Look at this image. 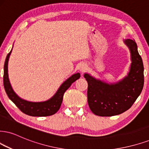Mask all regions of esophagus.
Segmentation results:
<instances>
[{
  "label": "esophagus",
  "mask_w": 149,
  "mask_h": 149,
  "mask_svg": "<svg viewBox=\"0 0 149 149\" xmlns=\"http://www.w3.org/2000/svg\"><path fill=\"white\" fill-rule=\"evenodd\" d=\"M86 64H81L80 67H79V70L81 73H84V72L86 71Z\"/></svg>",
  "instance_id": "1"
}]
</instances>
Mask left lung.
I'll list each match as a JSON object with an SVG mask.
<instances>
[{"mask_svg": "<svg viewBox=\"0 0 149 149\" xmlns=\"http://www.w3.org/2000/svg\"><path fill=\"white\" fill-rule=\"evenodd\" d=\"M131 55L128 75L117 83L108 84L84 74L88 82V103L95 115L111 117L127 111L142 93L144 86V65L135 40L126 39Z\"/></svg>", "mask_w": 149, "mask_h": 149, "instance_id": "1", "label": "left lung"}]
</instances>
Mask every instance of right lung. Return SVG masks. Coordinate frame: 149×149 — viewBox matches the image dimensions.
<instances>
[{
  "instance_id": "obj_1",
  "label": "right lung",
  "mask_w": 149,
  "mask_h": 149,
  "mask_svg": "<svg viewBox=\"0 0 149 149\" xmlns=\"http://www.w3.org/2000/svg\"><path fill=\"white\" fill-rule=\"evenodd\" d=\"M12 50L7 54L4 65V74H3V85L7 96L14 104L19 108L23 113L33 117H46L54 115L57 112L61 105L63 97L65 92L69 88L73 82L80 77L79 73L72 75L65 80L52 98L41 102H31L20 98L13 91L8 78V61Z\"/></svg>"
}]
</instances>
